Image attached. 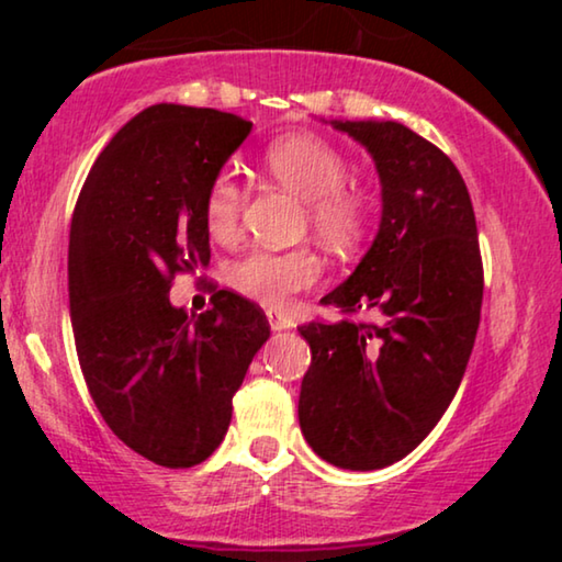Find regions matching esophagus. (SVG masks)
<instances>
[{
  "instance_id": "34e87169",
  "label": "esophagus",
  "mask_w": 562,
  "mask_h": 562,
  "mask_svg": "<svg viewBox=\"0 0 562 562\" xmlns=\"http://www.w3.org/2000/svg\"><path fill=\"white\" fill-rule=\"evenodd\" d=\"M266 317H268V325H271L273 333H281V329L291 327V319L286 317V314H281L279 310H268Z\"/></svg>"
}]
</instances>
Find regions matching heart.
Listing matches in <instances>:
<instances>
[{"label":"heart","instance_id":"obj_1","mask_svg":"<svg viewBox=\"0 0 562 562\" xmlns=\"http://www.w3.org/2000/svg\"><path fill=\"white\" fill-rule=\"evenodd\" d=\"M263 166L296 196L306 199V214L322 240L350 248L363 233L366 210L356 191L345 187L348 164L327 140L310 133L283 135L263 153ZM243 210V191L229 176H220L206 191L204 220L214 237L235 235ZM322 263L312 250H252L229 268V283L243 296L263 306H283L299 291L312 289Z\"/></svg>","mask_w":562,"mask_h":562}]
</instances>
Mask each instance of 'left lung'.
<instances>
[{"mask_svg":"<svg viewBox=\"0 0 562 562\" xmlns=\"http://www.w3.org/2000/svg\"><path fill=\"white\" fill-rule=\"evenodd\" d=\"M371 153L381 222L371 248L322 296L375 325L310 322L299 425L322 460L379 471L417 448L463 381L481 322L483 266L471 196L440 148L394 120H329Z\"/></svg>","mask_w":562,"mask_h":562,"instance_id":"left-lung-1","label":"left lung"}]
</instances>
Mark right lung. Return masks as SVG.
Segmentation results:
<instances>
[{"label":"right lung","instance_id":"add662e5","mask_svg":"<svg viewBox=\"0 0 562 562\" xmlns=\"http://www.w3.org/2000/svg\"><path fill=\"white\" fill-rule=\"evenodd\" d=\"M252 122L206 106L153 104L99 153L68 240V310L99 414L137 456L191 468L220 448L233 396L271 335L233 291L189 314L171 279L210 263L206 191Z\"/></svg>","mask_w":562,"mask_h":562}]
</instances>
